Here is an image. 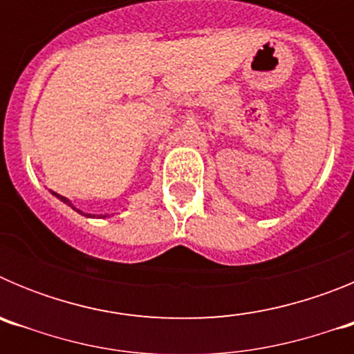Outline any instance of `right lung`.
<instances>
[{
  "instance_id": "add662e5",
  "label": "right lung",
  "mask_w": 354,
  "mask_h": 354,
  "mask_svg": "<svg viewBox=\"0 0 354 354\" xmlns=\"http://www.w3.org/2000/svg\"><path fill=\"white\" fill-rule=\"evenodd\" d=\"M53 195H55V196H58V198H60V200H62V202H65V204H68V205H71V202H68V200H67V198H65V196L58 195V193H53ZM76 211H77V209H76ZM77 212H80V214H83V212H81V211H77ZM86 216H90V214H86Z\"/></svg>"
}]
</instances>
